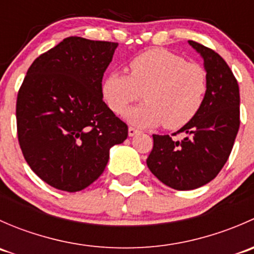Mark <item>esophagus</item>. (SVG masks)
Here are the masks:
<instances>
[{"label":"esophagus","mask_w":254,"mask_h":254,"mask_svg":"<svg viewBox=\"0 0 254 254\" xmlns=\"http://www.w3.org/2000/svg\"><path fill=\"white\" fill-rule=\"evenodd\" d=\"M137 132H139V130L135 129V127H130L129 130H127V134H129V136H135Z\"/></svg>","instance_id":"esophagus-1"}]
</instances>
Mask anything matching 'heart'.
I'll list each match as a JSON object with an SVG mask.
<instances>
[{
	"instance_id": "obj_1",
	"label": "heart",
	"mask_w": 254,
	"mask_h": 254,
	"mask_svg": "<svg viewBox=\"0 0 254 254\" xmlns=\"http://www.w3.org/2000/svg\"><path fill=\"white\" fill-rule=\"evenodd\" d=\"M130 75L112 72L104 79L102 94L109 108L122 114L134 102L145 103L127 112L125 118L136 127L178 129L194 119L205 99L207 75L203 66L183 56L156 48L135 56Z\"/></svg>"
}]
</instances>
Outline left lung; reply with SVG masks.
Returning a JSON list of instances; mask_svg holds the SVG:
<instances>
[{"instance_id":"8db88e82","label":"left lung","mask_w":254,"mask_h":254,"mask_svg":"<svg viewBox=\"0 0 254 254\" xmlns=\"http://www.w3.org/2000/svg\"><path fill=\"white\" fill-rule=\"evenodd\" d=\"M188 43L204 60L205 99L194 119L177 131L187 135L183 140L152 135L153 148L146 160L151 172L177 190L196 189L219 175L240 127V89L231 68L211 49Z\"/></svg>"}]
</instances>
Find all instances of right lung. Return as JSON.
Wrapping results in <instances>:
<instances>
[{"instance_id": "obj_1", "label": "right lung", "mask_w": 254, "mask_h": 254, "mask_svg": "<svg viewBox=\"0 0 254 254\" xmlns=\"http://www.w3.org/2000/svg\"><path fill=\"white\" fill-rule=\"evenodd\" d=\"M118 43L68 37L28 68L17 97L18 141L40 179L82 190L103 173L127 125L103 102L102 79Z\"/></svg>"}]
</instances>
